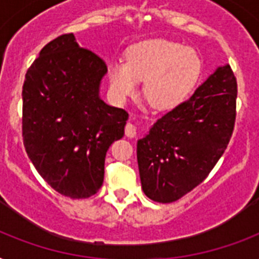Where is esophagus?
<instances>
[{
  "instance_id": "obj_1",
  "label": "esophagus",
  "mask_w": 259,
  "mask_h": 259,
  "mask_svg": "<svg viewBox=\"0 0 259 259\" xmlns=\"http://www.w3.org/2000/svg\"><path fill=\"white\" fill-rule=\"evenodd\" d=\"M125 134H126V137H129V138L136 137V134H137V127H136L133 123L127 122L125 126Z\"/></svg>"
}]
</instances>
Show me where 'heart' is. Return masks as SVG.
I'll use <instances>...</instances> for the list:
<instances>
[{
  "label": "heart",
  "mask_w": 259,
  "mask_h": 259,
  "mask_svg": "<svg viewBox=\"0 0 259 259\" xmlns=\"http://www.w3.org/2000/svg\"><path fill=\"white\" fill-rule=\"evenodd\" d=\"M200 55L166 38H148L130 47L126 62L109 64L110 89L118 101L134 98L144 83L146 101L158 110L176 107L188 97L201 75Z\"/></svg>",
  "instance_id": "heart-1"
}]
</instances>
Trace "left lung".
<instances>
[{"label": "left lung", "instance_id": "1", "mask_svg": "<svg viewBox=\"0 0 259 259\" xmlns=\"http://www.w3.org/2000/svg\"><path fill=\"white\" fill-rule=\"evenodd\" d=\"M237 93L231 67H219L192 97L138 140V169L146 196L172 203L208 176L233 136Z\"/></svg>", "mask_w": 259, "mask_h": 259}]
</instances>
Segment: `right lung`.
Segmentation results:
<instances>
[{"label":"right lung","mask_w":259,"mask_h":259,"mask_svg":"<svg viewBox=\"0 0 259 259\" xmlns=\"http://www.w3.org/2000/svg\"><path fill=\"white\" fill-rule=\"evenodd\" d=\"M107 66L72 33L47 44L22 86V140L48 184L71 199L102 187L110 145L123 137L129 114L99 97Z\"/></svg>","instance_id":"obj_1"}]
</instances>
